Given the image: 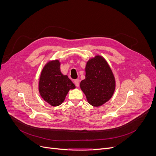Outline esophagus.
Returning a JSON list of instances; mask_svg holds the SVG:
<instances>
[{
	"label": "esophagus",
	"instance_id": "obj_1",
	"mask_svg": "<svg viewBox=\"0 0 156 156\" xmlns=\"http://www.w3.org/2000/svg\"><path fill=\"white\" fill-rule=\"evenodd\" d=\"M74 83L75 84V86L78 87L79 86V79H75L74 81Z\"/></svg>",
	"mask_w": 156,
	"mask_h": 156
}]
</instances>
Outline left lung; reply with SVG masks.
<instances>
[{
  "instance_id": "obj_1",
  "label": "left lung",
  "mask_w": 156,
  "mask_h": 156,
  "mask_svg": "<svg viewBox=\"0 0 156 156\" xmlns=\"http://www.w3.org/2000/svg\"><path fill=\"white\" fill-rule=\"evenodd\" d=\"M85 73V79L80 83V88L89 104L100 107L109 101L114 94L115 75L107 61L100 55L87 61Z\"/></svg>"
}]
</instances>
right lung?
<instances>
[{
	"label": "right lung",
	"mask_w": 156,
	"mask_h": 156,
	"mask_svg": "<svg viewBox=\"0 0 156 156\" xmlns=\"http://www.w3.org/2000/svg\"><path fill=\"white\" fill-rule=\"evenodd\" d=\"M75 88V84L66 75L60 72V62L51 60L42 69L38 83L40 95L51 106L62 104L70 90Z\"/></svg>",
	"instance_id": "add662e5"
}]
</instances>
